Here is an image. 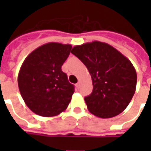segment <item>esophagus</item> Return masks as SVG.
<instances>
[{"instance_id":"obj_1","label":"esophagus","mask_w":151,"mask_h":151,"mask_svg":"<svg viewBox=\"0 0 151 151\" xmlns=\"http://www.w3.org/2000/svg\"><path fill=\"white\" fill-rule=\"evenodd\" d=\"M80 86H81V84H80V82H78L77 84H76V87L78 89H80Z\"/></svg>"}]
</instances>
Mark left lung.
<instances>
[{
	"mask_svg": "<svg viewBox=\"0 0 151 151\" xmlns=\"http://www.w3.org/2000/svg\"><path fill=\"white\" fill-rule=\"evenodd\" d=\"M71 52L91 76L93 91L85 97L90 112L100 118L121 113L136 91L137 73L131 61L115 47L99 41L77 45Z\"/></svg>",
	"mask_w": 151,
	"mask_h": 151,
	"instance_id": "obj_1",
	"label": "left lung"
}]
</instances>
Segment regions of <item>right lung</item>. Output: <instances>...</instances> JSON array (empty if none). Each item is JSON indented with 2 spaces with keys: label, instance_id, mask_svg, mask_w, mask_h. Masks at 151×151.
Returning <instances> with one entry per match:
<instances>
[{
  "label": "right lung",
  "instance_id": "add662e5",
  "mask_svg": "<svg viewBox=\"0 0 151 151\" xmlns=\"http://www.w3.org/2000/svg\"><path fill=\"white\" fill-rule=\"evenodd\" d=\"M71 48L70 44L45 43L31 52L22 63L18 88L25 104L34 113L55 116L65 111L71 101L74 86L61 70Z\"/></svg>",
  "mask_w": 151,
  "mask_h": 151
}]
</instances>
